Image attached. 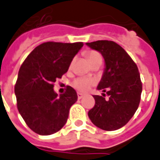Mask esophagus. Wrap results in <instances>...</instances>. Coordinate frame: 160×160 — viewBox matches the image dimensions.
<instances>
[{
	"mask_svg": "<svg viewBox=\"0 0 160 160\" xmlns=\"http://www.w3.org/2000/svg\"><path fill=\"white\" fill-rule=\"evenodd\" d=\"M77 96H78V99H81V98L84 97L83 94H82V93H80V92L77 93Z\"/></svg>",
	"mask_w": 160,
	"mask_h": 160,
	"instance_id": "obj_1",
	"label": "esophagus"
}]
</instances>
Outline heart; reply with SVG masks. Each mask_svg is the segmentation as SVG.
Returning <instances> with one entry per match:
<instances>
[{
  "mask_svg": "<svg viewBox=\"0 0 160 160\" xmlns=\"http://www.w3.org/2000/svg\"><path fill=\"white\" fill-rule=\"evenodd\" d=\"M86 55L87 58L91 62V64L93 65L95 63L98 62H102V56L100 53L94 50H89L86 52ZM74 60L71 62L70 67L73 65ZM96 84V80L91 78H87V77H79L73 81V87L75 88L77 91L81 92H88L91 87L93 86Z\"/></svg>",
  "mask_w": 160,
  "mask_h": 160,
  "instance_id": "b5f03b06",
  "label": "heart"
}]
</instances>
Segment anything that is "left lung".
Masks as SVG:
<instances>
[{
	"instance_id": "obj_1",
	"label": "left lung",
	"mask_w": 160,
	"mask_h": 160,
	"mask_svg": "<svg viewBox=\"0 0 160 160\" xmlns=\"http://www.w3.org/2000/svg\"><path fill=\"white\" fill-rule=\"evenodd\" d=\"M86 45L98 51L106 68L98 89L106 92L93 96L95 105L88 112L92 122L104 131H115L129 122L138 108L142 91L140 73L136 62L119 44L97 41Z\"/></svg>"
}]
</instances>
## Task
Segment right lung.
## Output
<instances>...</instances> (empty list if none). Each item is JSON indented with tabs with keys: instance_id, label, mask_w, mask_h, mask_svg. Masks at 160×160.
Instances as JSON below:
<instances>
[{
	"instance_id": "1",
	"label": "right lung",
	"mask_w": 160,
	"mask_h": 160,
	"mask_svg": "<svg viewBox=\"0 0 160 160\" xmlns=\"http://www.w3.org/2000/svg\"><path fill=\"white\" fill-rule=\"evenodd\" d=\"M82 47L83 42H44L21 65L14 87L17 107L26 125L35 133L54 134L67 122L77 93L67 86L66 92L58 97L53 90L54 82L68 71Z\"/></svg>"
}]
</instances>
